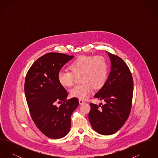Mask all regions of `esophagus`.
I'll list each match as a JSON object with an SVG mask.
<instances>
[{
    "mask_svg": "<svg viewBox=\"0 0 158 158\" xmlns=\"http://www.w3.org/2000/svg\"><path fill=\"white\" fill-rule=\"evenodd\" d=\"M79 102L80 105H82L83 104H84L85 102L84 101H83L82 99H79Z\"/></svg>",
    "mask_w": 158,
    "mask_h": 158,
    "instance_id": "obj_1",
    "label": "esophagus"
}]
</instances>
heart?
Here are the masks:
<instances>
[{
  "mask_svg": "<svg viewBox=\"0 0 158 158\" xmlns=\"http://www.w3.org/2000/svg\"><path fill=\"white\" fill-rule=\"evenodd\" d=\"M71 71L61 70L58 73V81L64 87L72 86L75 75L80 76L81 83L70 91L71 97L85 99L88 98L94 88L98 89L105 83L108 74V64L101 56H81L69 66Z\"/></svg>",
  "mask_w": 158,
  "mask_h": 158,
  "instance_id": "obj_1",
  "label": "heart"
}]
</instances>
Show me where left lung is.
I'll use <instances>...</instances> for the list:
<instances>
[{"mask_svg": "<svg viewBox=\"0 0 158 158\" xmlns=\"http://www.w3.org/2000/svg\"><path fill=\"white\" fill-rule=\"evenodd\" d=\"M108 53L111 72L103 86L94 95L105 104L101 106L90 103L88 114L93 129L102 135H113L125 123L131 111L133 93V80L127 65L118 56Z\"/></svg>", "mask_w": 158, "mask_h": 158, "instance_id": "8db88e82", "label": "left lung"}]
</instances>
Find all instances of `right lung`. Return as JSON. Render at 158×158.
Masks as SVG:
<instances>
[{"label": "right lung", "instance_id": "1", "mask_svg": "<svg viewBox=\"0 0 158 158\" xmlns=\"http://www.w3.org/2000/svg\"><path fill=\"white\" fill-rule=\"evenodd\" d=\"M73 56L49 53L40 57L28 70L24 90L31 118L47 137L58 139L68 135L77 98L66 99L68 92L58 81V73ZM61 102L59 107L55 104Z\"/></svg>", "mask_w": 158, "mask_h": 158}]
</instances>
